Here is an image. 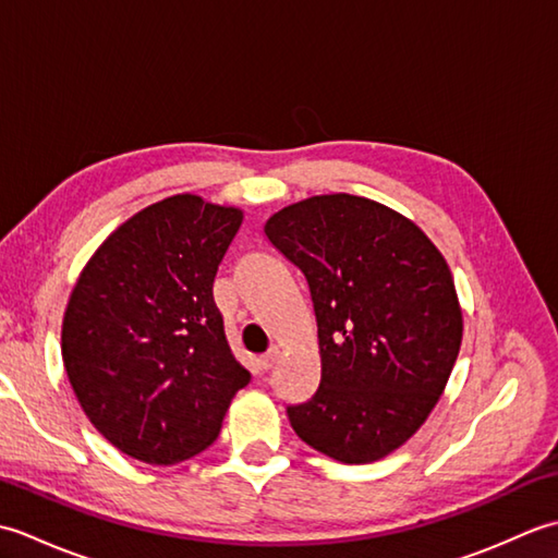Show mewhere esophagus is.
<instances>
[{
    "mask_svg": "<svg viewBox=\"0 0 558 558\" xmlns=\"http://www.w3.org/2000/svg\"><path fill=\"white\" fill-rule=\"evenodd\" d=\"M278 360H280V348L276 345V348H270L258 362H260V366H264V369H272V364H276Z\"/></svg>",
    "mask_w": 558,
    "mask_h": 558,
    "instance_id": "esophagus-1",
    "label": "esophagus"
}]
</instances>
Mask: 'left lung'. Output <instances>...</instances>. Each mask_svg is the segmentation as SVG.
Returning a JSON list of instances; mask_svg holds the SVG:
<instances>
[{"instance_id": "1", "label": "left lung", "mask_w": 558, "mask_h": 558, "mask_svg": "<svg viewBox=\"0 0 558 558\" xmlns=\"http://www.w3.org/2000/svg\"><path fill=\"white\" fill-rule=\"evenodd\" d=\"M266 240L310 286L322 384L288 408L318 453L364 465L417 434L462 342V310L444 254L402 213L352 194L280 208Z\"/></svg>"}]
</instances>
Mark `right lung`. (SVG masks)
Here are the masks:
<instances>
[{"label": "right lung", "mask_w": 558, "mask_h": 558, "mask_svg": "<svg viewBox=\"0 0 558 558\" xmlns=\"http://www.w3.org/2000/svg\"><path fill=\"white\" fill-rule=\"evenodd\" d=\"M242 220L236 206L174 194L124 220L78 272L62 318L64 369L90 424L129 458L198 456L248 384L213 304Z\"/></svg>", "instance_id": "add662e5"}]
</instances>
